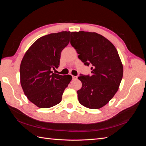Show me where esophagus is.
Returning a JSON list of instances; mask_svg holds the SVG:
<instances>
[{
    "instance_id": "esophagus-1",
    "label": "esophagus",
    "mask_w": 146,
    "mask_h": 146,
    "mask_svg": "<svg viewBox=\"0 0 146 146\" xmlns=\"http://www.w3.org/2000/svg\"><path fill=\"white\" fill-rule=\"evenodd\" d=\"M72 78H73V80H76V79L77 78V76H72Z\"/></svg>"
}]
</instances>
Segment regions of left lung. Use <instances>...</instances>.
I'll return each mask as SVG.
<instances>
[{
  "mask_svg": "<svg viewBox=\"0 0 146 146\" xmlns=\"http://www.w3.org/2000/svg\"><path fill=\"white\" fill-rule=\"evenodd\" d=\"M70 44L78 58L91 66V76L78 78L82 86L77 91L79 102L90 109L107 105L117 91L123 76V66L116 47L108 39L95 32H71Z\"/></svg>",
  "mask_w": 146,
  "mask_h": 146,
  "instance_id": "left-lung-1",
  "label": "left lung"
}]
</instances>
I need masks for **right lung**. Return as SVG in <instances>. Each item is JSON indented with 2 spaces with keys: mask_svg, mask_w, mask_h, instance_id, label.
Wrapping results in <instances>:
<instances>
[{
  "mask_svg": "<svg viewBox=\"0 0 146 146\" xmlns=\"http://www.w3.org/2000/svg\"><path fill=\"white\" fill-rule=\"evenodd\" d=\"M70 32L50 33L38 38L29 49L20 65V82L24 94L36 107L48 108L61 102L72 80L70 75L53 73L58 68L61 52L69 42Z\"/></svg>",
  "mask_w": 146,
  "mask_h": 146,
  "instance_id": "right-lung-1",
  "label": "right lung"
}]
</instances>
